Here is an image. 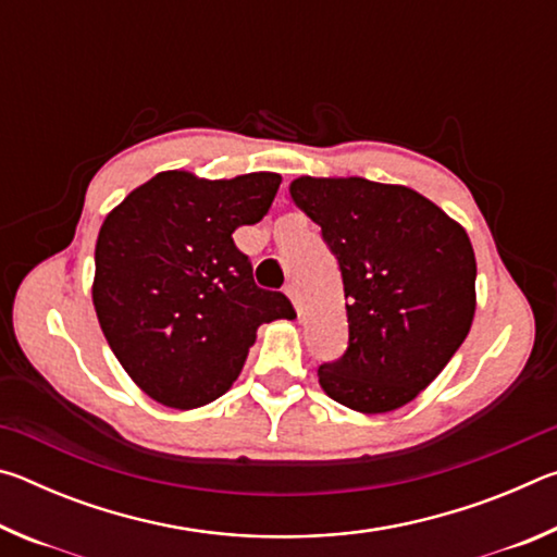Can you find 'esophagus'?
<instances>
[{
  "label": "esophagus",
  "instance_id": "obj_1",
  "mask_svg": "<svg viewBox=\"0 0 557 557\" xmlns=\"http://www.w3.org/2000/svg\"><path fill=\"white\" fill-rule=\"evenodd\" d=\"M285 295L292 299V305H295V309H297V312L301 314V301H299V292H297V285H295V282H287Z\"/></svg>",
  "mask_w": 557,
  "mask_h": 557
}]
</instances>
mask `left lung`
<instances>
[{"label":"left lung","instance_id":"obj_1","mask_svg":"<svg viewBox=\"0 0 557 557\" xmlns=\"http://www.w3.org/2000/svg\"><path fill=\"white\" fill-rule=\"evenodd\" d=\"M289 194L344 280L348 346L319 366V383L358 412L403 408L469 334L476 260L467 231L412 188L361 176H299Z\"/></svg>","mask_w":557,"mask_h":557}]
</instances>
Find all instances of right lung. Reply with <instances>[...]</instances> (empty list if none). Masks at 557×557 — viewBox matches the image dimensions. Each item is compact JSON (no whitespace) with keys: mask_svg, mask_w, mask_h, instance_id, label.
I'll list each match as a JSON object with an SVG mask.
<instances>
[{"mask_svg":"<svg viewBox=\"0 0 557 557\" xmlns=\"http://www.w3.org/2000/svg\"><path fill=\"white\" fill-rule=\"evenodd\" d=\"M282 176L162 172L108 213L92 305L122 369L176 410L211 403L243 371L260 324L292 319L282 292L256 285L233 231L268 213Z\"/></svg>","mask_w":557,"mask_h":557,"instance_id":"1","label":"right lung"}]
</instances>
